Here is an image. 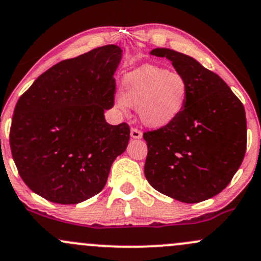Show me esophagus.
<instances>
[{"instance_id":"esophagus-1","label":"esophagus","mask_w":261,"mask_h":261,"mask_svg":"<svg viewBox=\"0 0 261 261\" xmlns=\"http://www.w3.org/2000/svg\"><path fill=\"white\" fill-rule=\"evenodd\" d=\"M130 135H131V137H133V139H141L142 137V133L140 130H137V128H131V131H130Z\"/></svg>"}]
</instances>
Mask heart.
<instances>
[{"mask_svg":"<svg viewBox=\"0 0 261 261\" xmlns=\"http://www.w3.org/2000/svg\"><path fill=\"white\" fill-rule=\"evenodd\" d=\"M188 93L190 87L182 74L159 65H144L126 74L115 107L120 111L136 108L142 124L161 128L181 115Z\"/></svg>","mask_w":261,"mask_h":261,"instance_id":"obj_1","label":"heart"}]
</instances>
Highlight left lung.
<instances>
[{"label": "left lung", "instance_id": "obj_1", "mask_svg": "<svg viewBox=\"0 0 261 261\" xmlns=\"http://www.w3.org/2000/svg\"><path fill=\"white\" fill-rule=\"evenodd\" d=\"M150 54L172 62L190 93L172 124L144 134L146 178L179 202L210 199L227 187L244 159V107L224 80L192 57L170 48H154Z\"/></svg>", "mask_w": 261, "mask_h": 261}]
</instances>
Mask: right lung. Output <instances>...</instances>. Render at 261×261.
<instances>
[{"instance_id": "right-lung-1", "label": "right lung", "mask_w": 261, "mask_h": 261, "mask_svg": "<svg viewBox=\"0 0 261 261\" xmlns=\"http://www.w3.org/2000/svg\"><path fill=\"white\" fill-rule=\"evenodd\" d=\"M122 58L109 44L41 74L14 108L10 145L31 191L59 204H76L105 187L113 162L126 150L130 127L110 125L114 74Z\"/></svg>"}]
</instances>
